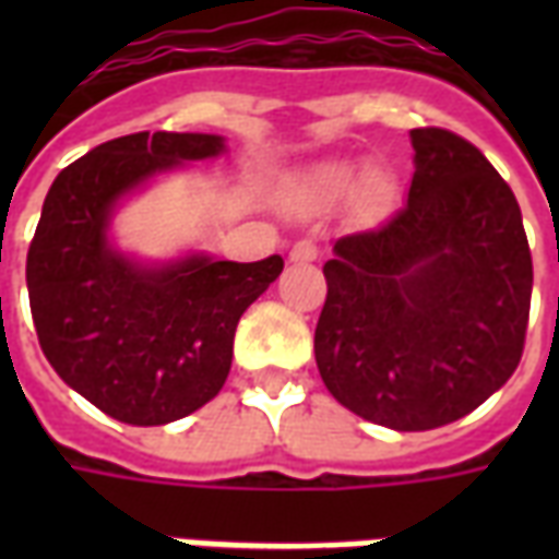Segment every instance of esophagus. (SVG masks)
<instances>
[{
  "label": "esophagus",
  "mask_w": 559,
  "mask_h": 559,
  "mask_svg": "<svg viewBox=\"0 0 559 559\" xmlns=\"http://www.w3.org/2000/svg\"><path fill=\"white\" fill-rule=\"evenodd\" d=\"M317 257H320V248L314 242H308V239H302V242H296L290 248L293 263H314Z\"/></svg>",
  "instance_id": "34e87169"
}]
</instances>
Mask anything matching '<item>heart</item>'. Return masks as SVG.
<instances>
[{"mask_svg": "<svg viewBox=\"0 0 559 559\" xmlns=\"http://www.w3.org/2000/svg\"><path fill=\"white\" fill-rule=\"evenodd\" d=\"M395 197V179L383 167H362L359 160H323L302 170L284 188V206L299 215H323L347 203L356 221L386 215Z\"/></svg>", "mask_w": 559, "mask_h": 559, "instance_id": "heart-1", "label": "heart"}]
</instances>
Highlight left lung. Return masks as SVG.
<instances>
[{
	"label": "left lung",
	"mask_w": 559,
	"mask_h": 559,
	"mask_svg": "<svg viewBox=\"0 0 559 559\" xmlns=\"http://www.w3.org/2000/svg\"><path fill=\"white\" fill-rule=\"evenodd\" d=\"M399 215L326 260L314 356L332 399L392 431L467 416L515 374L533 260L512 188L479 148L413 128Z\"/></svg>",
	"instance_id": "obj_1"
}]
</instances>
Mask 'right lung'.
<instances>
[{"label": "right lung", "instance_id": "add662e5", "mask_svg": "<svg viewBox=\"0 0 559 559\" xmlns=\"http://www.w3.org/2000/svg\"><path fill=\"white\" fill-rule=\"evenodd\" d=\"M221 152L218 134L107 140L68 164L44 200L26 257L41 350L68 386L126 425H167L215 399L230 374L239 317L284 269L278 254L257 263L206 251L140 260L114 245L126 197Z\"/></svg>", "mask_w": 559, "mask_h": 559}]
</instances>
